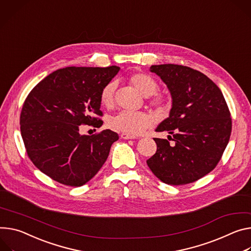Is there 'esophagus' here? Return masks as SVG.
<instances>
[{"label":"esophagus","mask_w":251,"mask_h":251,"mask_svg":"<svg viewBox=\"0 0 251 251\" xmlns=\"http://www.w3.org/2000/svg\"><path fill=\"white\" fill-rule=\"evenodd\" d=\"M120 137H121V139H134V138H136L135 136L127 134V133H121Z\"/></svg>","instance_id":"34e87169"}]
</instances>
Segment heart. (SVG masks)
<instances>
[{
  "instance_id": "1",
  "label": "heart",
  "mask_w": 251,
  "mask_h": 251,
  "mask_svg": "<svg viewBox=\"0 0 251 251\" xmlns=\"http://www.w3.org/2000/svg\"><path fill=\"white\" fill-rule=\"evenodd\" d=\"M129 83L139 92L146 97L148 105L153 108L159 115H166L170 111V100L160 94H155L159 85L154 78L145 73H136L129 77ZM116 84L114 82L107 83L100 92V103L106 108H111L114 105L115 99ZM153 118L146 112H128L122 111L113 116L109 124L116 131L127 133L130 135H138L146 128L151 126Z\"/></svg>"
}]
</instances>
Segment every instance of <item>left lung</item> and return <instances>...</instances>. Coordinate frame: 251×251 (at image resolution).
<instances>
[{"instance_id":"8db88e82","label":"left lung","mask_w":251,"mask_h":251,"mask_svg":"<svg viewBox=\"0 0 251 251\" xmlns=\"http://www.w3.org/2000/svg\"><path fill=\"white\" fill-rule=\"evenodd\" d=\"M150 71L162 79L172 96L170 115L156 131H168L173 144L154 138L157 151L147 165L166 184L192 183L220 161L231 134L230 111L216 84L190 67L153 65Z\"/></svg>"}]
</instances>
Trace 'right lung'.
I'll return each instance as SVG.
<instances>
[{
  "label": "right lung",
  "mask_w": 251,
  "mask_h": 251,
  "mask_svg": "<svg viewBox=\"0 0 251 251\" xmlns=\"http://www.w3.org/2000/svg\"><path fill=\"white\" fill-rule=\"evenodd\" d=\"M120 68L67 67L39 82L27 96L20 116L27 154L43 173L68 186H82L107 160L119 139L109 129L81 135L84 125L100 128V92Z\"/></svg>",
  "instance_id": "right-lung-1"
}]
</instances>
